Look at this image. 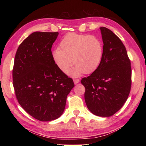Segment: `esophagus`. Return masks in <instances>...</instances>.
Returning a JSON list of instances; mask_svg holds the SVG:
<instances>
[{"label":"esophagus","mask_w":146,"mask_h":146,"mask_svg":"<svg viewBox=\"0 0 146 146\" xmlns=\"http://www.w3.org/2000/svg\"><path fill=\"white\" fill-rule=\"evenodd\" d=\"M73 82H74V83H75V85H76L77 83H78L80 82V80L79 79H74Z\"/></svg>","instance_id":"obj_1"}]
</instances>
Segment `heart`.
Here are the masks:
<instances>
[{
    "instance_id": "heart-1",
    "label": "heart",
    "mask_w": 146,
    "mask_h": 146,
    "mask_svg": "<svg viewBox=\"0 0 146 146\" xmlns=\"http://www.w3.org/2000/svg\"><path fill=\"white\" fill-rule=\"evenodd\" d=\"M102 55L103 44L100 39L75 33L66 35L60 41V48L52 51V60L63 73H66L71 63L74 64L69 71L73 77L94 72L100 64Z\"/></svg>"
}]
</instances>
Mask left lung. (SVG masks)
Instances as JSON below:
<instances>
[{
    "label": "left lung",
    "mask_w": 146,
    "mask_h": 146,
    "mask_svg": "<svg viewBox=\"0 0 146 146\" xmlns=\"http://www.w3.org/2000/svg\"><path fill=\"white\" fill-rule=\"evenodd\" d=\"M103 55L94 72L81 80L85 87V100L91 112L110 117L122 107L131 87V61L125 46L106 27H100Z\"/></svg>",
    "instance_id": "obj_1"
}]
</instances>
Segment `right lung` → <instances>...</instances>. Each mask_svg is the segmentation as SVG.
<instances>
[{
	"mask_svg": "<svg viewBox=\"0 0 146 146\" xmlns=\"http://www.w3.org/2000/svg\"><path fill=\"white\" fill-rule=\"evenodd\" d=\"M58 32H35L19 46L12 70L16 98L29 115L42 122L60 117L75 85L58 69L51 48Z\"/></svg>",
	"mask_w": 146,
	"mask_h": 146,
	"instance_id": "right-lung-1",
	"label": "right lung"
}]
</instances>
